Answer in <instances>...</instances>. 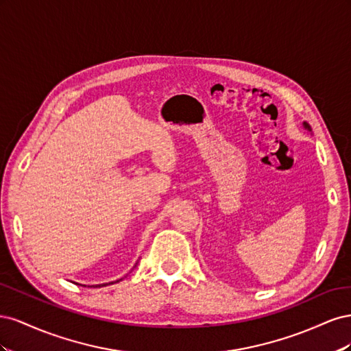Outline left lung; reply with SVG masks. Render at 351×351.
Here are the masks:
<instances>
[{
    "label": "left lung",
    "instance_id": "1",
    "mask_svg": "<svg viewBox=\"0 0 351 351\" xmlns=\"http://www.w3.org/2000/svg\"><path fill=\"white\" fill-rule=\"evenodd\" d=\"M303 127H304V129H306V130H307V132H312V129H311V125H309V124H307V123H306V121H304V123H303Z\"/></svg>",
    "mask_w": 351,
    "mask_h": 351
}]
</instances>
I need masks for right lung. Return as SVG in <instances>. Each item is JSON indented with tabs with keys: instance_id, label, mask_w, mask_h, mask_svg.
<instances>
[{
	"instance_id": "add662e5",
	"label": "right lung",
	"mask_w": 351,
	"mask_h": 351,
	"mask_svg": "<svg viewBox=\"0 0 351 351\" xmlns=\"http://www.w3.org/2000/svg\"><path fill=\"white\" fill-rule=\"evenodd\" d=\"M119 282V281H117ZM110 284H112V282H110ZM104 285H108V284H99V285H95V287H104Z\"/></svg>"
}]
</instances>
